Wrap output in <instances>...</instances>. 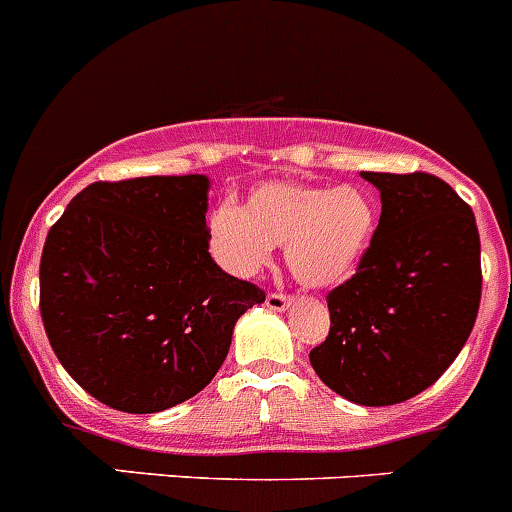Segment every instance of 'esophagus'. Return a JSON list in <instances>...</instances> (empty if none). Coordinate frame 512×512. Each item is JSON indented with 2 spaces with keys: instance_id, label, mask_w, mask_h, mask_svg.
I'll return each instance as SVG.
<instances>
[{
  "instance_id": "1",
  "label": "esophagus",
  "mask_w": 512,
  "mask_h": 512,
  "mask_svg": "<svg viewBox=\"0 0 512 512\" xmlns=\"http://www.w3.org/2000/svg\"><path fill=\"white\" fill-rule=\"evenodd\" d=\"M290 295H285V293H280V290H272V293H267V298H265V303H267V308H272V310H285L290 305Z\"/></svg>"
}]
</instances>
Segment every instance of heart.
Wrapping results in <instances>:
<instances>
[{
  "label": "heart",
  "instance_id": "1",
  "mask_svg": "<svg viewBox=\"0 0 512 512\" xmlns=\"http://www.w3.org/2000/svg\"><path fill=\"white\" fill-rule=\"evenodd\" d=\"M374 229L376 207L364 189L298 181H267L250 191L242 209L219 204L209 217L212 247L229 270L255 275L272 245H280L295 278L310 288L343 283L369 250Z\"/></svg>",
  "mask_w": 512,
  "mask_h": 512
}]
</instances>
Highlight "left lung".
<instances>
[{"label": "left lung", "mask_w": 512, "mask_h": 512, "mask_svg": "<svg viewBox=\"0 0 512 512\" xmlns=\"http://www.w3.org/2000/svg\"><path fill=\"white\" fill-rule=\"evenodd\" d=\"M381 191L371 245L328 293L331 331L310 351L323 384L364 407L429 389L462 351L482 295L475 214L427 171H364Z\"/></svg>", "instance_id": "8db88e82"}]
</instances>
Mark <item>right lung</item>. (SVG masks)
Segmentation results:
<instances>
[{"label":"right lung","mask_w":512,"mask_h":512,"mask_svg":"<svg viewBox=\"0 0 512 512\" xmlns=\"http://www.w3.org/2000/svg\"><path fill=\"white\" fill-rule=\"evenodd\" d=\"M207 176L95 181L47 232L40 313L70 376L128 414L176 407L227 358L265 290L209 255Z\"/></svg>","instance_id":"1"}]
</instances>
